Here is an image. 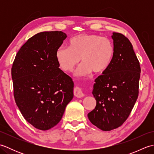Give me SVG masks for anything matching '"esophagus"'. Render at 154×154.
<instances>
[{
    "mask_svg": "<svg viewBox=\"0 0 154 154\" xmlns=\"http://www.w3.org/2000/svg\"><path fill=\"white\" fill-rule=\"evenodd\" d=\"M74 95L77 98H81L84 96L82 90L79 87H75L74 88Z\"/></svg>",
    "mask_w": 154,
    "mask_h": 154,
    "instance_id": "1",
    "label": "esophagus"
}]
</instances>
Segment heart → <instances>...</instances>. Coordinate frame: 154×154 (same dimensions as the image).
<instances>
[{"label":"heart","mask_w":154,"mask_h":154,"mask_svg":"<svg viewBox=\"0 0 154 154\" xmlns=\"http://www.w3.org/2000/svg\"><path fill=\"white\" fill-rule=\"evenodd\" d=\"M115 54L114 44L109 38L97 34H81L69 40V47H59L55 58L59 66L64 71H71L79 63H83L77 71V75L86 76L91 71L102 73L106 71Z\"/></svg>","instance_id":"heart-1"}]
</instances>
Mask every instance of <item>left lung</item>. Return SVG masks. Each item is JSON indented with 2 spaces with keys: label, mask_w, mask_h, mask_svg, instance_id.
Instances as JSON below:
<instances>
[{
  "label": "left lung",
  "mask_w": 154,
  "mask_h": 154,
  "mask_svg": "<svg viewBox=\"0 0 154 154\" xmlns=\"http://www.w3.org/2000/svg\"><path fill=\"white\" fill-rule=\"evenodd\" d=\"M112 38L114 57L109 68L94 80L92 93L97 104L87 115L103 131L117 128L129 116L138 97L141 72L128 39L117 32H113Z\"/></svg>",
  "instance_id": "8db88e82"
}]
</instances>
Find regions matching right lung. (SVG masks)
I'll list each match as a JSON object with an SVG mask.
<instances>
[{"mask_svg": "<svg viewBox=\"0 0 154 154\" xmlns=\"http://www.w3.org/2000/svg\"><path fill=\"white\" fill-rule=\"evenodd\" d=\"M66 38L61 31L35 34L20 49L13 62L16 105L25 120L41 130L59 123L73 97V81L59 68L55 58Z\"/></svg>", "mask_w": 154, "mask_h": 154, "instance_id": "obj_1", "label": "right lung"}]
</instances>
